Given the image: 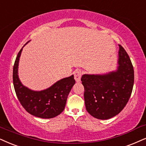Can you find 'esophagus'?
<instances>
[{"label":"esophagus","mask_w":146,"mask_h":146,"mask_svg":"<svg viewBox=\"0 0 146 146\" xmlns=\"http://www.w3.org/2000/svg\"><path fill=\"white\" fill-rule=\"evenodd\" d=\"M73 74H74V78L75 79V81H76L77 82H80L81 77H82V71H81L80 69H76L74 71V73H73Z\"/></svg>","instance_id":"esophagus-1"}]
</instances>
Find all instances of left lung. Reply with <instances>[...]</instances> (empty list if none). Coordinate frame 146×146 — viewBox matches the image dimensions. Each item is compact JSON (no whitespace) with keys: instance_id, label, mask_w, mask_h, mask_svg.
Wrapping results in <instances>:
<instances>
[{"instance_id":"left-lung-1","label":"left lung","mask_w":146,"mask_h":146,"mask_svg":"<svg viewBox=\"0 0 146 146\" xmlns=\"http://www.w3.org/2000/svg\"><path fill=\"white\" fill-rule=\"evenodd\" d=\"M117 70L103 75H83L87 111L98 119H108L122 110L131 95L134 70L129 56L119 44Z\"/></svg>"}]
</instances>
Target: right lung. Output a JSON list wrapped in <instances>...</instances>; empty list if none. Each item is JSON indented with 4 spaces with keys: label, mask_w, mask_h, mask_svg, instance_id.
I'll list each match as a JSON object with an SVG mask.
<instances>
[{
    "label": "right lung",
    "mask_w": 146,
    "mask_h": 146,
    "mask_svg": "<svg viewBox=\"0 0 146 146\" xmlns=\"http://www.w3.org/2000/svg\"><path fill=\"white\" fill-rule=\"evenodd\" d=\"M22 49L23 48L17 56L13 71V86L18 100L25 110L35 117L42 119L56 117L64 109L68 95L75 84L74 76L60 79L42 91L29 90L21 84L18 76V65Z\"/></svg>",
    "instance_id": "add662e5"
}]
</instances>
